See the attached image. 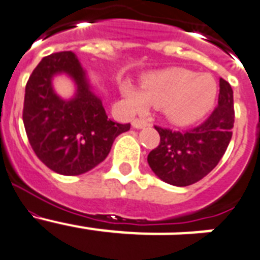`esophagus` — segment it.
<instances>
[{
    "instance_id": "esophagus-1",
    "label": "esophagus",
    "mask_w": 260,
    "mask_h": 260,
    "mask_svg": "<svg viewBox=\"0 0 260 260\" xmlns=\"http://www.w3.org/2000/svg\"><path fill=\"white\" fill-rule=\"evenodd\" d=\"M148 121L141 120V119H135V120L132 121V127L136 128V129H141V128H145L148 127Z\"/></svg>"
}]
</instances>
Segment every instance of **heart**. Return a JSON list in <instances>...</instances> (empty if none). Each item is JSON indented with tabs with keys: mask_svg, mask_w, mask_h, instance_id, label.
<instances>
[{
	"mask_svg": "<svg viewBox=\"0 0 260 260\" xmlns=\"http://www.w3.org/2000/svg\"><path fill=\"white\" fill-rule=\"evenodd\" d=\"M121 94L129 111L141 114L153 105L164 107L175 123L188 124L211 111L217 98V82L211 74L170 68L146 77L141 89L123 83Z\"/></svg>",
	"mask_w": 260,
	"mask_h": 260,
	"instance_id": "obj_1",
	"label": "heart"
}]
</instances>
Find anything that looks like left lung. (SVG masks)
<instances>
[{
    "label": "left lung",
    "instance_id": "8db88e82",
    "mask_svg": "<svg viewBox=\"0 0 260 260\" xmlns=\"http://www.w3.org/2000/svg\"><path fill=\"white\" fill-rule=\"evenodd\" d=\"M233 124V90L220 78L218 105L207 120L187 131L155 125L161 140L149 153V166L159 179L173 186L196 183L217 166L226 152Z\"/></svg>",
    "mask_w": 260,
    "mask_h": 260
}]
</instances>
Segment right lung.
<instances>
[{"instance_id": "right-lung-1", "label": "right lung", "mask_w": 260, "mask_h": 260, "mask_svg": "<svg viewBox=\"0 0 260 260\" xmlns=\"http://www.w3.org/2000/svg\"><path fill=\"white\" fill-rule=\"evenodd\" d=\"M62 73L76 83V94L68 101L51 86L53 77ZM23 124L38 158L61 175H80L95 168L105 161L114 140L131 128L108 119L71 51L52 53L34 69L26 85Z\"/></svg>"}]
</instances>
